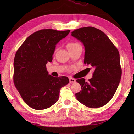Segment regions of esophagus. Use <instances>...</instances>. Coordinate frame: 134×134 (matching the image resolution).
Listing matches in <instances>:
<instances>
[{"mask_svg":"<svg viewBox=\"0 0 134 134\" xmlns=\"http://www.w3.org/2000/svg\"><path fill=\"white\" fill-rule=\"evenodd\" d=\"M69 80L70 83H75L76 82V80L72 78H69Z\"/></svg>","mask_w":134,"mask_h":134,"instance_id":"34e87169","label":"esophagus"}]
</instances>
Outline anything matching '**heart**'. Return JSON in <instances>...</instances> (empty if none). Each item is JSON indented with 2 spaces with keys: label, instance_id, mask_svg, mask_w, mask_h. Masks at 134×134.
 Masks as SVG:
<instances>
[{
  "label": "heart",
  "instance_id": "1",
  "mask_svg": "<svg viewBox=\"0 0 134 134\" xmlns=\"http://www.w3.org/2000/svg\"><path fill=\"white\" fill-rule=\"evenodd\" d=\"M79 45V44H77V43H75V42H69V43H68V44H67V47L68 49H69H69L72 48H73V47H76V46H77V45Z\"/></svg>",
  "mask_w": 134,
  "mask_h": 134
}]
</instances>
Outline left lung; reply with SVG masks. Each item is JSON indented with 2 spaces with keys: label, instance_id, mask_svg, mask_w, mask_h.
<instances>
[{
  "label": "left lung",
  "instance_id": "obj_1",
  "mask_svg": "<svg viewBox=\"0 0 134 134\" xmlns=\"http://www.w3.org/2000/svg\"><path fill=\"white\" fill-rule=\"evenodd\" d=\"M71 35L85 46L84 63L94 69L88 81L84 78L76 80L81 86L80 92L76 93V98L87 107H102L114 96L121 80L119 51L103 32L94 27L76 29Z\"/></svg>",
  "mask_w": 134,
  "mask_h": 134
}]
</instances>
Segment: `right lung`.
Segmentation results:
<instances>
[{
  "instance_id": "1",
  "label": "right lung",
  "mask_w": 134,
  "mask_h": 134,
  "mask_svg": "<svg viewBox=\"0 0 134 134\" xmlns=\"http://www.w3.org/2000/svg\"><path fill=\"white\" fill-rule=\"evenodd\" d=\"M70 31H38L29 35L16 53L13 82L24 101L34 109L51 107L58 101L61 88L69 83L67 77L48 74L46 64L53 60L56 44Z\"/></svg>"
}]
</instances>
